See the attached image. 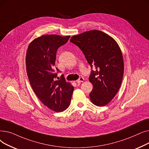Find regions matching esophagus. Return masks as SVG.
Instances as JSON below:
<instances>
[{
    "instance_id": "34e87169",
    "label": "esophagus",
    "mask_w": 149,
    "mask_h": 149,
    "mask_svg": "<svg viewBox=\"0 0 149 149\" xmlns=\"http://www.w3.org/2000/svg\"><path fill=\"white\" fill-rule=\"evenodd\" d=\"M84 80V79H83V77H80V78H79V80H77V83H80V82H83V81Z\"/></svg>"
}]
</instances>
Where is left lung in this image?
Masks as SVG:
<instances>
[{
	"instance_id": "left-lung-1",
	"label": "left lung",
	"mask_w": 149,
	"mask_h": 149,
	"mask_svg": "<svg viewBox=\"0 0 149 149\" xmlns=\"http://www.w3.org/2000/svg\"><path fill=\"white\" fill-rule=\"evenodd\" d=\"M70 42L79 47L92 70L89 81L93 89L89 96L92 103L104 106L114 98L121 84L124 61L118 43L108 34L91 30L71 37Z\"/></svg>"
}]
</instances>
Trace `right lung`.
Listing matches in <instances>:
<instances>
[{
  "mask_svg": "<svg viewBox=\"0 0 149 149\" xmlns=\"http://www.w3.org/2000/svg\"><path fill=\"white\" fill-rule=\"evenodd\" d=\"M70 36L43 35L30 43L26 55V72L30 84L41 102L51 110L63 112L69 106L74 87L63 75L56 80L54 69L57 51Z\"/></svg>",
  "mask_w": 149,
  "mask_h": 149,
  "instance_id": "obj_1",
  "label": "right lung"
}]
</instances>
